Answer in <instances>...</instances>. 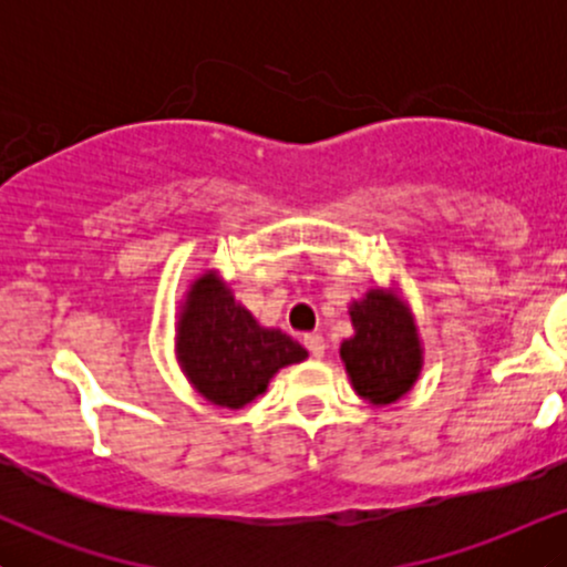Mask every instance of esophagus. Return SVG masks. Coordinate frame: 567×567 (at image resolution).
<instances>
[{"instance_id":"obj_1","label":"esophagus","mask_w":567,"mask_h":567,"mask_svg":"<svg viewBox=\"0 0 567 567\" xmlns=\"http://www.w3.org/2000/svg\"><path fill=\"white\" fill-rule=\"evenodd\" d=\"M303 347L309 349L311 357H322L324 354V338L317 336V333L303 336Z\"/></svg>"}]
</instances>
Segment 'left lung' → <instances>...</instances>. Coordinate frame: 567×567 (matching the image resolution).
Wrapping results in <instances>:
<instances>
[{
	"instance_id": "obj_1",
	"label": "left lung",
	"mask_w": 567,
	"mask_h": 567,
	"mask_svg": "<svg viewBox=\"0 0 567 567\" xmlns=\"http://www.w3.org/2000/svg\"><path fill=\"white\" fill-rule=\"evenodd\" d=\"M354 336L341 343L354 392L373 405H392L410 392L424 365L413 315L394 290H368L349 306Z\"/></svg>"
}]
</instances>
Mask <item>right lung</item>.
Here are the masks:
<instances>
[{"label":"right lung","instance_id":"1","mask_svg":"<svg viewBox=\"0 0 567 567\" xmlns=\"http://www.w3.org/2000/svg\"><path fill=\"white\" fill-rule=\"evenodd\" d=\"M175 354L192 386L213 405L239 410L266 392L279 368L306 360L282 330L261 328L216 271L194 279L175 328Z\"/></svg>","mask_w":567,"mask_h":567}]
</instances>
